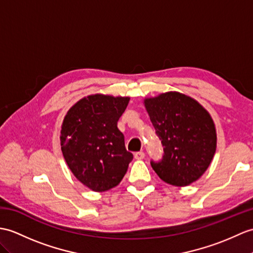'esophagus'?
Returning <instances> with one entry per match:
<instances>
[{
  "instance_id": "1",
  "label": "esophagus",
  "mask_w": 253,
  "mask_h": 253,
  "mask_svg": "<svg viewBox=\"0 0 253 253\" xmlns=\"http://www.w3.org/2000/svg\"><path fill=\"white\" fill-rule=\"evenodd\" d=\"M144 156H145V154H144V152H142V151L136 152V153H134V158H136V160H138V161L143 160Z\"/></svg>"
}]
</instances>
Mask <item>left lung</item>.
<instances>
[{
    "instance_id": "obj_1",
    "label": "left lung",
    "mask_w": 253,
    "mask_h": 253,
    "mask_svg": "<svg viewBox=\"0 0 253 253\" xmlns=\"http://www.w3.org/2000/svg\"><path fill=\"white\" fill-rule=\"evenodd\" d=\"M157 137L164 146L162 161L151 166L163 181L186 186L202 177L216 148L214 123L196 100L177 91L144 100Z\"/></svg>"
}]
</instances>
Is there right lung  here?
<instances>
[{
  "mask_svg": "<svg viewBox=\"0 0 253 253\" xmlns=\"http://www.w3.org/2000/svg\"><path fill=\"white\" fill-rule=\"evenodd\" d=\"M128 97L87 96L68 111L61 126V151L75 178L95 192L120 183L132 161L117 128Z\"/></svg>",
  "mask_w": 253,
  "mask_h": 253,
  "instance_id": "right-lung-1",
  "label": "right lung"
}]
</instances>
